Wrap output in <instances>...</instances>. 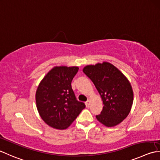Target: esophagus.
<instances>
[{"mask_svg":"<svg viewBox=\"0 0 160 160\" xmlns=\"http://www.w3.org/2000/svg\"><path fill=\"white\" fill-rule=\"evenodd\" d=\"M85 104H86L87 108H89V106H90V101H89V100H88V101H86Z\"/></svg>","mask_w":160,"mask_h":160,"instance_id":"34e87169","label":"esophagus"}]
</instances>
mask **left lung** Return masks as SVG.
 <instances>
[{
    "label": "left lung",
    "instance_id": "left-lung-1",
    "mask_svg": "<svg viewBox=\"0 0 160 160\" xmlns=\"http://www.w3.org/2000/svg\"><path fill=\"white\" fill-rule=\"evenodd\" d=\"M84 74L94 84L101 95L103 109L96 115L99 122L113 127L123 121L130 113L133 102V91L126 76L108 62L88 65Z\"/></svg>",
    "mask_w": 160,
    "mask_h": 160
}]
</instances>
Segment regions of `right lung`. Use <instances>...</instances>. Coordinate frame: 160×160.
<instances>
[{"instance_id": "add662e5", "label": "right lung", "mask_w": 160, "mask_h": 160, "mask_svg": "<svg viewBox=\"0 0 160 160\" xmlns=\"http://www.w3.org/2000/svg\"><path fill=\"white\" fill-rule=\"evenodd\" d=\"M78 67H56L43 78L36 92L40 117L49 126L64 130L73 123L85 105L78 101L71 82Z\"/></svg>"}]
</instances>
